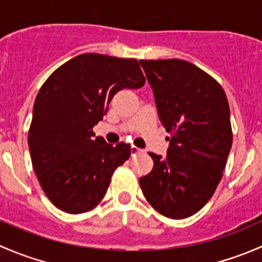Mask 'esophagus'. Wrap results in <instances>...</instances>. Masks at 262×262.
Segmentation results:
<instances>
[{"mask_svg":"<svg viewBox=\"0 0 262 262\" xmlns=\"http://www.w3.org/2000/svg\"><path fill=\"white\" fill-rule=\"evenodd\" d=\"M130 152H132V156H137V155H139V153L143 152V150H142L141 148H138L136 146H132L130 147Z\"/></svg>","mask_w":262,"mask_h":262,"instance_id":"esophagus-1","label":"esophagus"}]
</instances>
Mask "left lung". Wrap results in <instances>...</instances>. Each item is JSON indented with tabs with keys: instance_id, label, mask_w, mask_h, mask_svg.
<instances>
[{
	"instance_id": "obj_1",
	"label": "left lung",
	"mask_w": 262,
	"mask_h": 262,
	"mask_svg": "<svg viewBox=\"0 0 262 262\" xmlns=\"http://www.w3.org/2000/svg\"><path fill=\"white\" fill-rule=\"evenodd\" d=\"M155 95L168 144L149 152L153 168L139 179L147 202L171 219L199 212L213 196L232 147L231 113L221 84L181 59L139 60Z\"/></svg>"
}]
</instances>
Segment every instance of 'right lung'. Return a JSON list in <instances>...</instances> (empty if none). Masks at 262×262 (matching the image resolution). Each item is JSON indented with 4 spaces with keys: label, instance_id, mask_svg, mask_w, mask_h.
<instances>
[{
    "label": "right lung",
    "instance_id": "obj_1",
    "mask_svg": "<svg viewBox=\"0 0 262 262\" xmlns=\"http://www.w3.org/2000/svg\"><path fill=\"white\" fill-rule=\"evenodd\" d=\"M146 82L133 58L84 53L49 76L39 90L29 129L31 162L41 189L58 209L80 214L102 200L130 146L95 137L114 95Z\"/></svg>",
    "mask_w": 262,
    "mask_h": 262
}]
</instances>
